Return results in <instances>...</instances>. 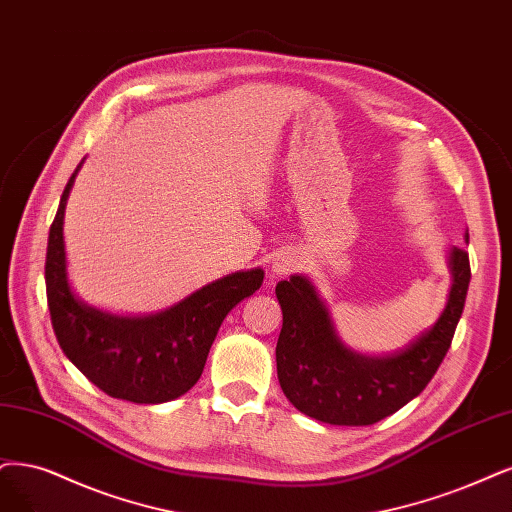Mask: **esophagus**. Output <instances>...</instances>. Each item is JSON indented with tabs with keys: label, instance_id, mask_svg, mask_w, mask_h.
<instances>
[{
	"label": "esophagus",
	"instance_id": "esophagus-1",
	"mask_svg": "<svg viewBox=\"0 0 512 512\" xmlns=\"http://www.w3.org/2000/svg\"><path fill=\"white\" fill-rule=\"evenodd\" d=\"M299 268V261L291 255H280L272 263V278H285Z\"/></svg>",
	"mask_w": 512,
	"mask_h": 512
}]
</instances>
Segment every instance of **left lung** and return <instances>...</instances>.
<instances>
[{
  "label": "left lung",
  "instance_id": "8db88e82",
  "mask_svg": "<svg viewBox=\"0 0 512 512\" xmlns=\"http://www.w3.org/2000/svg\"><path fill=\"white\" fill-rule=\"evenodd\" d=\"M468 242V232H466ZM451 289L430 329L390 354H363L339 337L327 301L312 280L293 274L276 285L282 329L276 344L278 382L295 409L333 426H369L418 396L451 346L470 282L464 249L447 257Z\"/></svg>",
  "mask_w": 512,
  "mask_h": 512
}]
</instances>
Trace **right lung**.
Wrapping results in <instances>:
<instances>
[{
  "instance_id": "right-lung-1",
  "label": "right lung",
  "mask_w": 512,
  "mask_h": 512,
  "mask_svg": "<svg viewBox=\"0 0 512 512\" xmlns=\"http://www.w3.org/2000/svg\"><path fill=\"white\" fill-rule=\"evenodd\" d=\"M82 162L65 185L48 236L46 295L56 339L69 361L113 399L139 405L179 399L200 380L227 312L261 287L263 270L223 276L147 316L88 306L69 285L63 238L65 206Z\"/></svg>"
}]
</instances>
